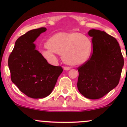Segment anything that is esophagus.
Returning <instances> with one entry per match:
<instances>
[{"label":"esophagus","instance_id":"1","mask_svg":"<svg viewBox=\"0 0 127 127\" xmlns=\"http://www.w3.org/2000/svg\"><path fill=\"white\" fill-rule=\"evenodd\" d=\"M64 69L65 70H69L70 69V67H67V66H64Z\"/></svg>","mask_w":127,"mask_h":127}]
</instances>
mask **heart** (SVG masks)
Segmentation results:
<instances>
[{"mask_svg": "<svg viewBox=\"0 0 127 127\" xmlns=\"http://www.w3.org/2000/svg\"><path fill=\"white\" fill-rule=\"evenodd\" d=\"M47 49L42 52L46 59H54V53L63 55L66 63L79 65L91 57L93 43L88 36L77 33H59L49 38L46 43Z\"/></svg>", "mask_w": 127, "mask_h": 127, "instance_id": "obj_1", "label": "heart"}]
</instances>
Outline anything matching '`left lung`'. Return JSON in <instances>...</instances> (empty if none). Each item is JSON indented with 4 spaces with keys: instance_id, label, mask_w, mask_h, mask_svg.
Returning <instances> with one entry per match:
<instances>
[{
    "instance_id": "8db88e82",
    "label": "left lung",
    "mask_w": 127,
    "mask_h": 127,
    "mask_svg": "<svg viewBox=\"0 0 127 127\" xmlns=\"http://www.w3.org/2000/svg\"><path fill=\"white\" fill-rule=\"evenodd\" d=\"M93 52L85 63L78 68L79 91L86 98L99 99L118 85L124 58L116 39L106 32L92 29Z\"/></svg>"
}]
</instances>
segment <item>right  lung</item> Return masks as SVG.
I'll return each instance as SVG.
<instances>
[{
	"mask_svg": "<svg viewBox=\"0 0 127 127\" xmlns=\"http://www.w3.org/2000/svg\"><path fill=\"white\" fill-rule=\"evenodd\" d=\"M45 27L33 29L20 36L8 59L12 82L26 95L33 98L47 97L54 88L63 69L49 64L34 44Z\"/></svg>",
	"mask_w": 127,
	"mask_h": 127,
	"instance_id": "right-lung-1",
	"label": "right lung"
}]
</instances>
